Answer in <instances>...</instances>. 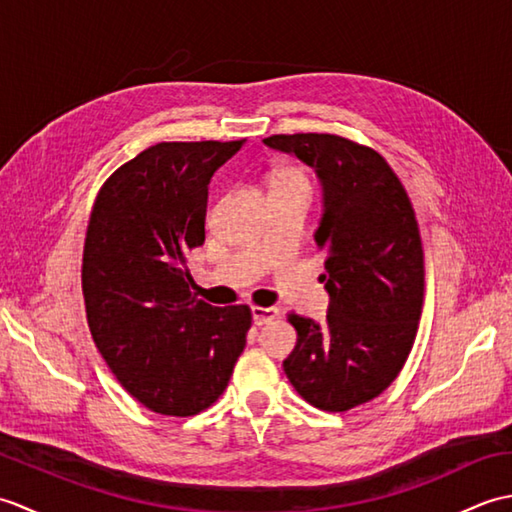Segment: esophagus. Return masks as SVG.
Segmentation results:
<instances>
[{
  "instance_id": "34e87169",
  "label": "esophagus",
  "mask_w": 512,
  "mask_h": 512,
  "mask_svg": "<svg viewBox=\"0 0 512 512\" xmlns=\"http://www.w3.org/2000/svg\"><path fill=\"white\" fill-rule=\"evenodd\" d=\"M250 314H253L255 325H266V323L281 317V312L277 308H253V310H250Z\"/></svg>"
}]
</instances>
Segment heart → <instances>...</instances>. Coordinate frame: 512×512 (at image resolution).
I'll return each mask as SVG.
<instances>
[{"mask_svg":"<svg viewBox=\"0 0 512 512\" xmlns=\"http://www.w3.org/2000/svg\"><path fill=\"white\" fill-rule=\"evenodd\" d=\"M286 182H299V184H306V180H303L301 173L297 171H281L277 176V184H286Z\"/></svg>","mask_w":512,"mask_h":512,"instance_id":"b5f03b06","label":"heart"}]
</instances>
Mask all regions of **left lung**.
I'll return each mask as SVG.
<instances>
[{"instance_id":"left-lung-1","label":"left lung","mask_w":512,"mask_h":512,"mask_svg":"<svg viewBox=\"0 0 512 512\" xmlns=\"http://www.w3.org/2000/svg\"><path fill=\"white\" fill-rule=\"evenodd\" d=\"M264 145L317 173L323 211L314 242L328 257V317L288 314L297 345L284 372L310 405L347 411L383 394L416 339L424 297L416 215L374 149L332 134H279Z\"/></svg>"}]
</instances>
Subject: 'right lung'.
<instances>
[{
  "label": "right lung",
  "instance_id": "obj_1",
  "mask_svg": "<svg viewBox=\"0 0 512 512\" xmlns=\"http://www.w3.org/2000/svg\"><path fill=\"white\" fill-rule=\"evenodd\" d=\"M244 143H158L94 202L83 250L90 332L118 383L165 416L211 407L244 352L250 310L200 301L187 273L189 250L204 244L209 182Z\"/></svg>",
  "mask_w": 512,
  "mask_h": 512
}]
</instances>
